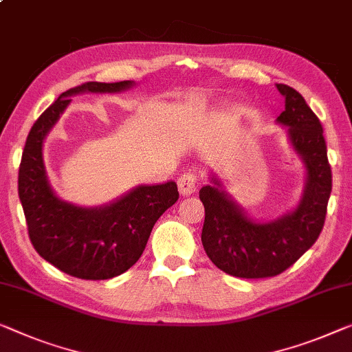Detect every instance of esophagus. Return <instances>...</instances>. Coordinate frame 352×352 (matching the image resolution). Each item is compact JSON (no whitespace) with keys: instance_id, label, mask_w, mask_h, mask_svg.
<instances>
[{"instance_id":"34e87169","label":"esophagus","mask_w":352,"mask_h":352,"mask_svg":"<svg viewBox=\"0 0 352 352\" xmlns=\"http://www.w3.org/2000/svg\"><path fill=\"white\" fill-rule=\"evenodd\" d=\"M199 178L192 172H185L180 178H178V191H180L182 196H190L191 192L197 190Z\"/></svg>"}]
</instances>
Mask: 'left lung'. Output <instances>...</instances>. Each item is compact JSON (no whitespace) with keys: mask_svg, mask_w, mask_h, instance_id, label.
<instances>
[{"mask_svg":"<svg viewBox=\"0 0 352 352\" xmlns=\"http://www.w3.org/2000/svg\"><path fill=\"white\" fill-rule=\"evenodd\" d=\"M285 110L278 123L287 126L289 139L307 166L308 180L298 207L272 223H254L243 213L219 183L199 191L206 208L202 245L219 270L239 278L276 276L316 242L324 228L332 191V169L322 124L294 88L278 83Z\"/></svg>","mask_w":352,"mask_h":352,"instance_id":"1","label":"left lung"}]
</instances>
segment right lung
I'll list each match as a JSON object with an SVG mask.
<instances>
[{"label":"right lung","mask_w":352,"mask_h":352,"mask_svg":"<svg viewBox=\"0 0 352 352\" xmlns=\"http://www.w3.org/2000/svg\"><path fill=\"white\" fill-rule=\"evenodd\" d=\"M131 80L88 82L71 88L47 107L31 126L19 167V197L28 235L42 259L80 280H109L131 269L142 256L155 223L178 199L175 182L139 186L101 208L63 202L47 182L42 142L71 102L72 94L113 93Z\"/></svg>","instance_id":"obj_1"}]
</instances>
